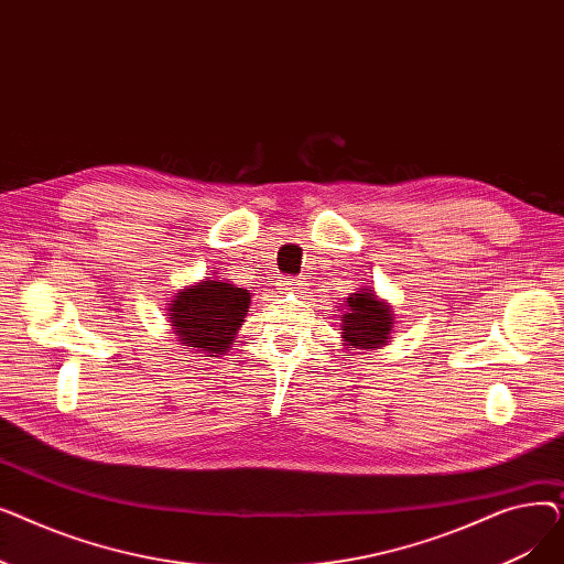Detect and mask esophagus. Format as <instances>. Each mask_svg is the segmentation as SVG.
Instances as JSON below:
<instances>
[{
    "label": "esophagus",
    "instance_id": "34e87169",
    "mask_svg": "<svg viewBox=\"0 0 564 564\" xmlns=\"http://www.w3.org/2000/svg\"><path fill=\"white\" fill-rule=\"evenodd\" d=\"M279 285H281V290H288V292H302L306 283L302 279H297V276H283Z\"/></svg>",
    "mask_w": 564,
    "mask_h": 564
}]
</instances>
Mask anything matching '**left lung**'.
I'll use <instances>...</instances> for the list:
<instances>
[{
	"label": "left lung",
	"mask_w": 564,
	"mask_h": 564,
	"mask_svg": "<svg viewBox=\"0 0 564 564\" xmlns=\"http://www.w3.org/2000/svg\"><path fill=\"white\" fill-rule=\"evenodd\" d=\"M349 311L343 315V338L359 349H375L389 340L393 329L391 308L372 292H357L347 300Z\"/></svg>",
	"instance_id": "1"
}]
</instances>
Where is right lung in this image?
Masks as SVG:
<instances>
[{"label":"right lung","mask_w":564,"mask_h":564,"mask_svg":"<svg viewBox=\"0 0 564 564\" xmlns=\"http://www.w3.org/2000/svg\"><path fill=\"white\" fill-rule=\"evenodd\" d=\"M251 304V292L224 281H203L177 292L171 304V327L187 347L217 357L226 351Z\"/></svg>","instance_id":"add662e5"}]
</instances>
